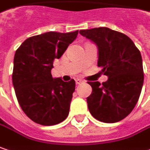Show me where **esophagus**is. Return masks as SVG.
<instances>
[{
    "label": "esophagus",
    "instance_id": "1",
    "mask_svg": "<svg viewBox=\"0 0 150 150\" xmlns=\"http://www.w3.org/2000/svg\"><path fill=\"white\" fill-rule=\"evenodd\" d=\"M82 82H83V81H82V80H81V79H75V83L77 84V85L82 83Z\"/></svg>",
    "mask_w": 150,
    "mask_h": 150
}]
</instances>
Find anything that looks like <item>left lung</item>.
Listing matches in <instances>:
<instances>
[{"mask_svg": "<svg viewBox=\"0 0 150 150\" xmlns=\"http://www.w3.org/2000/svg\"><path fill=\"white\" fill-rule=\"evenodd\" d=\"M98 49V66L108 81H88L93 88L86 98L93 117L105 123L126 118L138 101L144 84L142 56L127 35L106 27L80 30Z\"/></svg>", "mask_w": 150, "mask_h": 150, "instance_id": "obj_1", "label": "left lung"}]
</instances>
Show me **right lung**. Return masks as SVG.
Returning a JSON list of instances; mask_svg holds the SVG:
<instances>
[{
    "label": "right lung",
    "instance_id": "obj_1",
    "mask_svg": "<svg viewBox=\"0 0 150 150\" xmlns=\"http://www.w3.org/2000/svg\"><path fill=\"white\" fill-rule=\"evenodd\" d=\"M69 33L50 31L28 38L15 52L13 84L17 99L34 122L52 126L66 119L75 92L72 79L64 82L52 78L53 60L60 58L77 37Z\"/></svg>",
    "mask_w": 150,
    "mask_h": 150
}]
</instances>
